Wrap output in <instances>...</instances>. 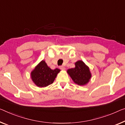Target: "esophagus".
Wrapping results in <instances>:
<instances>
[{
	"mask_svg": "<svg viewBox=\"0 0 125 125\" xmlns=\"http://www.w3.org/2000/svg\"><path fill=\"white\" fill-rule=\"evenodd\" d=\"M59 68H60L61 70H64V69H65L64 67L63 66H61L59 67Z\"/></svg>",
	"mask_w": 125,
	"mask_h": 125,
	"instance_id": "34e87169",
	"label": "esophagus"
}]
</instances>
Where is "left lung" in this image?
Segmentation results:
<instances>
[{"label":"left lung","mask_w":125,"mask_h":125,"mask_svg":"<svg viewBox=\"0 0 125 125\" xmlns=\"http://www.w3.org/2000/svg\"><path fill=\"white\" fill-rule=\"evenodd\" d=\"M75 67L68 69L67 73L74 83L79 85H85L92 77L89 68L82 61L75 63Z\"/></svg>","instance_id":"left-lung-1"}]
</instances>
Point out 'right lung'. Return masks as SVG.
<instances>
[{
	"mask_svg": "<svg viewBox=\"0 0 125 125\" xmlns=\"http://www.w3.org/2000/svg\"><path fill=\"white\" fill-rule=\"evenodd\" d=\"M60 71L58 68L52 70L47 66L46 62L42 60L31 72V77L37 86L46 87L53 83Z\"/></svg>",
	"mask_w": 125,
	"mask_h": 125,
	"instance_id": "1",
	"label": "right lung"
}]
</instances>
